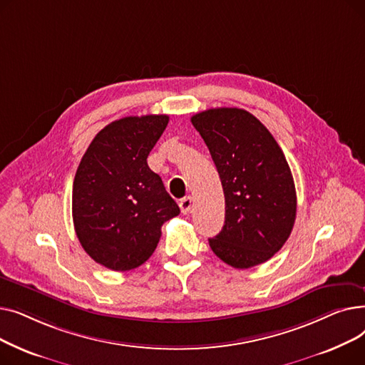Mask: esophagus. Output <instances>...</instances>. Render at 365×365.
I'll list each match as a JSON object with an SVG mask.
<instances>
[{
	"label": "esophagus",
	"instance_id": "esophagus-1",
	"mask_svg": "<svg viewBox=\"0 0 365 365\" xmlns=\"http://www.w3.org/2000/svg\"><path fill=\"white\" fill-rule=\"evenodd\" d=\"M179 207H180V210H182V213H183V215H187V213L190 212V208H192V198H190V197H186V198L180 200Z\"/></svg>",
	"mask_w": 365,
	"mask_h": 365
}]
</instances>
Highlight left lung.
Segmentation results:
<instances>
[{
    "label": "left lung",
    "instance_id": "1",
    "mask_svg": "<svg viewBox=\"0 0 365 365\" xmlns=\"http://www.w3.org/2000/svg\"><path fill=\"white\" fill-rule=\"evenodd\" d=\"M190 121L212 153L225 194V225L210 247L237 269L264 263L281 250L296 220V187L284 152L244 109H207Z\"/></svg>",
    "mask_w": 365,
    "mask_h": 365
}]
</instances>
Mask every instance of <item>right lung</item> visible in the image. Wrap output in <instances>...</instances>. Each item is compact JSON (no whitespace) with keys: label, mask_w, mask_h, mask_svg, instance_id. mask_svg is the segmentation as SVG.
Segmentation results:
<instances>
[{"label":"right lung","mask_w":365,"mask_h":365,"mask_svg":"<svg viewBox=\"0 0 365 365\" xmlns=\"http://www.w3.org/2000/svg\"><path fill=\"white\" fill-rule=\"evenodd\" d=\"M168 115L125 117L87 148L72 186V217L86 253L112 271H130L155 252L161 226L180 210L148 155Z\"/></svg>","instance_id":"1"}]
</instances>
